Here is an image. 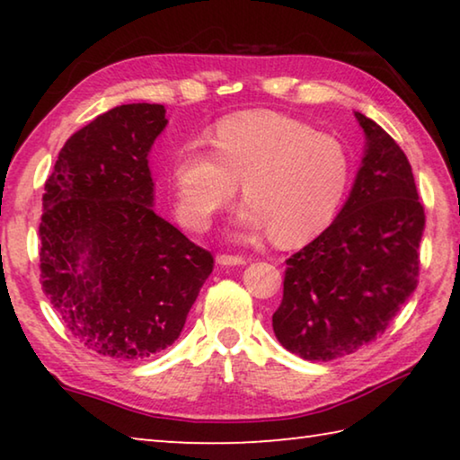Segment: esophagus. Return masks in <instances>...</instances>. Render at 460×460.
Segmentation results:
<instances>
[{"label": "esophagus", "instance_id": "34e87169", "mask_svg": "<svg viewBox=\"0 0 460 460\" xmlns=\"http://www.w3.org/2000/svg\"><path fill=\"white\" fill-rule=\"evenodd\" d=\"M217 261H219L221 266H243V263H247V258H245V255L219 253V255H217Z\"/></svg>", "mask_w": 460, "mask_h": 460}]
</instances>
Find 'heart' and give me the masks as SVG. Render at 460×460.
I'll list each match as a JSON object with an SVG mask.
<instances>
[{"label": "heart", "mask_w": 460, "mask_h": 460, "mask_svg": "<svg viewBox=\"0 0 460 460\" xmlns=\"http://www.w3.org/2000/svg\"><path fill=\"white\" fill-rule=\"evenodd\" d=\"M213 152L184 146L172 166L176 208L194 231L243 189L239 225L249 233L271 231L294 245L326 229L351 184V155L337 136L316 131L292 115L252 109L217 121Z\"/></svg>", "instance_id": "1"}]
</instances>
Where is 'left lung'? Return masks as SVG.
Returning a JSON list of instances; mask_svg holds the SVG:
<instances>
[{"label":"left lung","instance_id":"obj_1","mask_svg":"<svg viewBox=\"0 0 460 460\" xmlns=\"http://www.w3.org/2000/svg\"><path fill=\"white\" fill-rule=\"evenodd\" d=\"M367 152L351 197L314 241L286 260L271 316L278 341L302 359L331 361L385 332L416 290L426 225L402 147L357 111Z\"/></svg>","mask_w":460,"mask_h":460}]
</instances>
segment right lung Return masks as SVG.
<instances>
[{
    "label": "right lung",
    "mask_w": 460,
    "mask_h": 460,
    "mask_svg": "<svg viewBox=\"0 0 460 460\" xmlns=\"http://www.w3.org/2000/svg\"><path fill=\"white\" fill-rule=\"evenodd\" d=\"M166 109H109L66 139L44 186L40 284L73 337L113 359L178 339L211 252L154 213L147 152Z\"/></svg>",
    "instance_id": "add662e5"
}]
</instances>
